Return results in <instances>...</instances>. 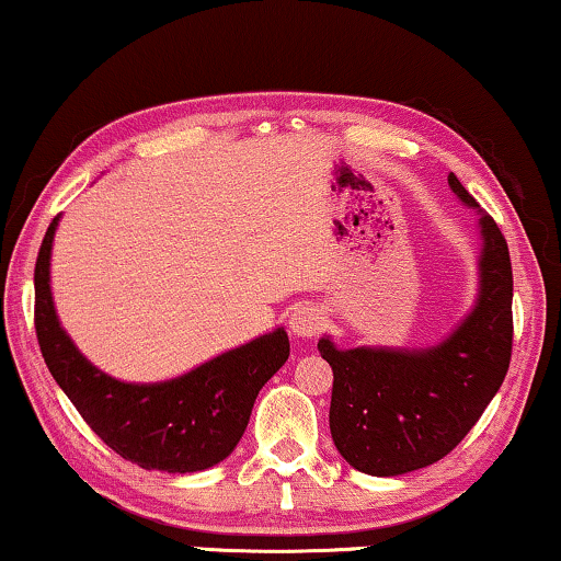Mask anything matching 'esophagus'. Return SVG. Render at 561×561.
<instances>
[{"label": "esophagus", "instance_id": "1", "mask_svg": "<svg viewBox=\"0 0 561 561\" xmlns=\"http://www.w3.org/2000/svg\"><path fill=\"white\" fill-rule=\"evenodd\" d=\"M323 310L318 306H298L296 310L290 313V331L293 335H298V339H310V335H316L318 331L323 329Z\"/></svg>", "mask_w": 561, "mask_h": 561}]
</instances>
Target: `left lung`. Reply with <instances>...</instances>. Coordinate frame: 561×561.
<instances>
[{
  "label": "left lung",
  "mask_w": 561,
  "mask_h": 561,
  "mask_svg": "<svg viewBox=\"0 0 561 561\" xmlns=\"http://www.w3.org/2000/svg\"><path fill=\"white\" fill-rule=\"evenodd\" d=\"M449 187L479 218V288L469 313L426 348H339L331 335L318 341L333 368V444L353 469L370 477H399L444 459L477 424L510 370V248L454 172Z\"/></svg>",
  "instance_id": "left-lung-1"
}]
</instances>
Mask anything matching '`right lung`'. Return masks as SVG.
Returning a JSON list of instances; mask_svg holds the SVG:
<instances>
[{
	"label": "right lung",
	"mask_w": 561,
	"mask_h": 561,
	"mask_svg": "<svg viewBox=\"0 0 561 561\" xmlns=\"http://www.w3.org/2000/svg\"><path fill=\"white\" fill-rule=\"evenodd\" d=\"M57 226L59 215L34 268V329L59 389L94 434L137 467L195 473L228 459L245 434L257 391L288 360L286 329L278 325L168 381H119L90 364L59 323L49 286Z\"/></svg>",
	"instance_id": "add662e5"
}]
</instances>
